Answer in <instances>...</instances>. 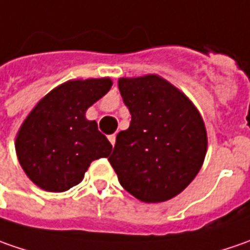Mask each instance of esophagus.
Returning <instances> with one entry per match:
<instances>
[{
  "label": "esophagus",
  "instance_id": "1",
  "mask_svg": "<svg viewBox=\"0 0 250 250\" xmlns=\"http://www.w3.org/2000/svg\"><path fill=\"white\" fill-rule=\"evenodd\" d=\"M115 138H117V136H115V133H112V135H110V136H108V140H110V143L112 145V146L115 145Z\"/></svg>",
  "mask_w": 250,
  "mask_h": 250
}]
</instances>
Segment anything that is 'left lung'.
<instances>
[{"mask_svg": "<svg viewBox=\"0 0 250 250\" xmlns=\"http://www.w3.org/2000/svg\"><path fill=\"white\" fill-rule=\"evenodd\" d=\"M130 112L108 161L120 184L146 203L177 196L196 177L207 150L203 120L188 97L156 75L118 82Z\"/></svg>", "mask_w": 250, "mask_h": 250, "instance_id": "obj_1", "label": "left lung"}]
</instances>
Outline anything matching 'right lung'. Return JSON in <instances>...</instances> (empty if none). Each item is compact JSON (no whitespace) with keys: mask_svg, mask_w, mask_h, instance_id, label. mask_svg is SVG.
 I'll return each mask as SVG.
<instances>
[{"mask_svg":"<svg viewBox=\"0 0 250 250\" xmlns=\"http://www.w3.org/2000/svg\"><path fill=\"white\" fill-rule=\"evenodd\" d=\"M111 86L110 79L63 83L29 114L16 138V154L37 187L65 192L82 181L91 161L108 157L111 143L84 112Z\"/></svg>","mask_w":250,"mask_h":250,"instance_id":"right-lung-1","label":"right lung"}]
</instances>
